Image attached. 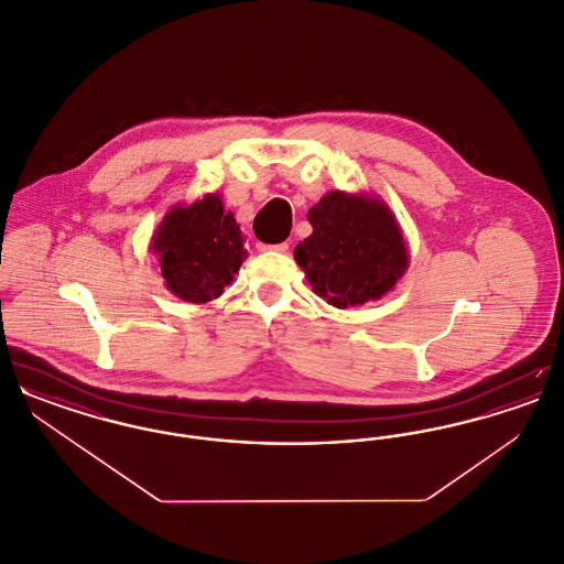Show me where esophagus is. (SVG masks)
I'll return each mask as SVG.
<instances>
[{"instance_id": "34e87169", "label": "esophagus", "mask_w": 564, "mask_h": 564, "mask_svg": "<svg viewBox=\"0 0 564 564\" xmlns=\"http://www.w3.org/2000/svg\"><path fill=\"white\" fill-rule=\"evenodd\" d=\"M260 251H279L285 253L290 249V242H276V245H267V242H258Z\"/></svg>"}]
</instances>
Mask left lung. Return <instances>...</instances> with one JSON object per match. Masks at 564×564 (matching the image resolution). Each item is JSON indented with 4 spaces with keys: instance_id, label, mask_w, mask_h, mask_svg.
<instances>
[{
    "instance_id": "obj_1",
    "label": "left lung",
    "mask_w": 564,
    "mask_h": 564,
    "mask_svg": "<svg viewBox=\"0 0 564 564\" xmlns=\"http://www.w3.org/2000/svg\"><path fill=\"white\" fill-rule=\"evenodd\" d=\"M313 235L294 249L313 290L336 308L387 294L408 267L391 212L361 196L332 192L308 212Z\"/></svg>"
}]
</instances>
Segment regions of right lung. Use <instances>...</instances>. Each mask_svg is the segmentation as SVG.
Instances as JSON below:
<instances>
[{"label":"right lung","mask_w":564,"mask_h":564,"mask_svg":"<svg viewBox=\"0 0 564 564\" xmlns=\"http://www.w3.org/2000/svg\"><path fill=\"white\" fill-rule=\"evenodd\" d=\"M152 249L161 258L166 288L186 302H209L232 281L247 258L235 215L224 212L217 194L189 207L171 209Z\"/></svg>","instance_id":"1"}]
</instances>
